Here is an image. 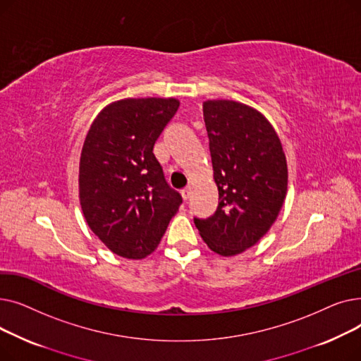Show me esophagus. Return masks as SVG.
<instances>
[{
    "instance_id": "34e87169",
    "label": "esophagus",
    "mask_w": 361,
    "mask_h": 361,
    "mask_svg": "<svg viewBox=\"0 0 361 361\" xmlns=\"http://www.w3.org/2000/svg\"><path fill=\"white\" fill-rule=\"evenodd\" d=\"M192 192H193V190H192V187H185L184 190L181 192V196H183V199H184L185 202L192 197Z\"/></svg>"
}]
</instances>
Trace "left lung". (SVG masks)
<instances>
[{"mask_svg":"<svg viewBox=\"0 0 361 361\" xmlns=\"http://www.w3.org/2000/svg\"><path fill=\"white\" fill-rule=\"evenodd\" d=\"M203 118L219 203L212 216L195 224L212 252L235 256L276 221L287 195V159L272 124L249 105L206 101Z\"/></svg>","mask_w":361,"mask_h":361,"instance_id":"obj_1","label":"left lung"}]
</instances>
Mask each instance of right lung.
<instances>
[{
    "label": "right lung",
    "mask_w": 361,
    "mask_h": 361,
    "mask_svg": "<svg viewBox=\"0 0 361 361\" xmlns=\"http://www.w3.org/2000/svg\"><path fill=\"white\" fill-rule=\"evenodd\" d=\"M180 106L174 98H127L93 120L80 155L79 197L89 228L126 259L154 252L180 204L154 145Z\"/></svg>",
    "instance_id": "add662e5"
}]
</instances>
